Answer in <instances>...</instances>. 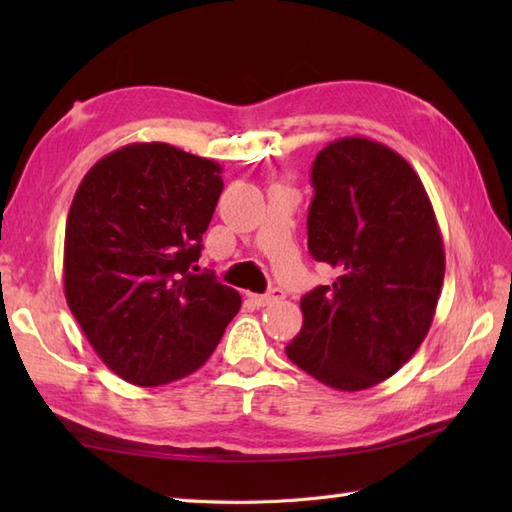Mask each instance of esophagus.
<instances>
[{"label":"esophagus","mask_w":512,"mask_h":512,"mask_svg":"<svg viewBox=\"0 0 512 512\" xmlns=\"http://www.w3.org/2000/svg\"><path fill=\"white\" fill-rule=\"evenodd\" d=\"M250 299H253L257 306H268V303H273L277 299H284V292H281L279 288H273V290H268L266 295H250Z\"/></svg>","instance_id":"esophagus-1"}]
</instances>
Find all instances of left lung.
Returning <instances> with one entry per match:
<instances>
[{
    "mask_svg": "<svg viewBox=\"0 0 512 512\" xmlns=\"http://www.w3.org/2000/svg\"><path fill=\"white\" fill-rule=\"evenodd\" d=\"M310 180V255L339 277L301 297L303 325L286 354L323 385L361 391L394 376L427 336L442 235L418 173L376 140H334Z\"/></svg>",
    "mask_w": 512,
    "mask_h": 512,
    "instance_id": "8db88e82",
    "label": "left lung"
}]
</instances>
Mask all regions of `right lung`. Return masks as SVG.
Segmentation results:
<instances>
[{
  "instance_id": "right-lung-1",
  "label": "right lung",
  "mask_w": 512,
  "mask_h": 512,
  "mask_svg": "<svg viewBox=\"0 0 512 512\" xmlns=\"http://www.w3.org/2000/svg\"><path fill=\"white\" fill-rule=\"evenodd\" d=\"M222 167L167 143H132L85 173L65 222V301L101 361L140 387L200 369L239 292L195 275Z\"/></svg>"
}]
</instances>
